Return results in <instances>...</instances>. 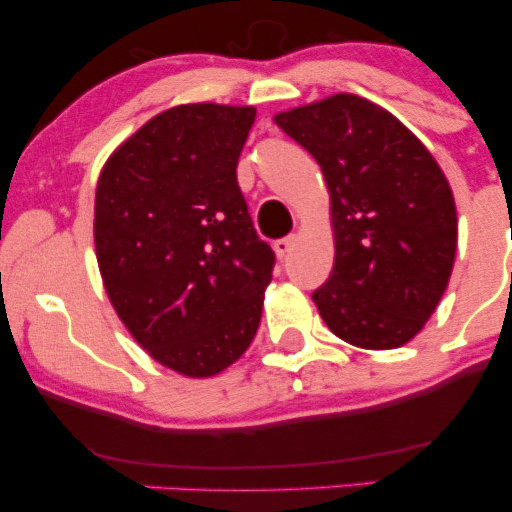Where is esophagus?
<instances>
[{
	"instance_id": "34e87169",
	"label": "esophagus",
	"mask_w": 512,
	"mask_h": 512,
	"mask_svg": "<svg viewBox=\"0 0 512 512\" xmlns=\"http://www.w3.org/2000/svg\"><path fill=\"white\" fill-rule=\"evenodd\" d=\"M293 248H296V236H286V238L274 240V252H276V257H279V260L289 257Z\"/></svg>"
}]
</instances>
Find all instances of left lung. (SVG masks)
<instances>
[{
    "instance_id": "obj_1",
    "label": "left lung",
    "mask_w": 512,
    "mask_h": 512,
    "mask_svg": "<svg viewBox=\"0 0 512 512\" xmlns=\"http://www.w3.org/2000/svg\"><path fill=\"white\" fill-rule=\"evenodd\" d=\"M274 122L313 154L330 187L334 267L313 293L320 317L361 349L407 344L455 264V199L436 158L395 115L351 93Z\"/></svg>"
}]
</instances>
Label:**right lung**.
I'll return each mask as SVG.
<instances>
[{
  "label": "right lung",
  "instance_id": "1",
  "mask_svg": "<svg viewBox=\"0 0 512 512\" xmlns=\"http://www.w3.org/2000/svg\"><path fill=\"white\" fill-rule=\"evenodd\" d=\"M255 108L190 103L156 115L101 170L96 257L110 303L158 363L209 378L260 327L274 252L238 187Z\"/></svg>",
  "mask_w": 512,
  "mask_h": 512
}]
</instances>
